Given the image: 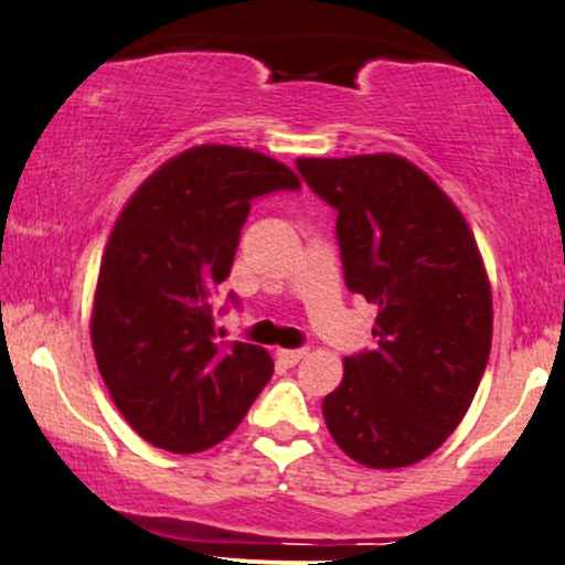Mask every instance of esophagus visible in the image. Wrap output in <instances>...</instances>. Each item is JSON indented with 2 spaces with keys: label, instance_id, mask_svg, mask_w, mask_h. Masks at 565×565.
<instances>
[{
  "label": "esophagus",
  "instance_id": "34e87169",
  "mask_svg": "<svg viewBox=\"0 0 565 565\" xmlns=\"http://www.w3.org/2000/svg\"><path fill=\"white\" fill-rule=\"evenodd\" d=\"M303 355H306V348H298V350H280V353H277V358H280V361L285 363V365H296V363H300L303 361Z\"/></svg>",
  "mask_w": 565,
  "mask_h": 565
}]
</instances>
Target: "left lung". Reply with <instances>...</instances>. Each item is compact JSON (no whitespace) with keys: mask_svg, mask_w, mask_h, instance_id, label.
I'll list each match as a JSON object with an SVG mask.
<instances>
[{"mask_svg":"<svg viewBox=\"0 0 565 565\" xmlns=\"http://www.w3.org/2000/svg\"><path fill=\"white\" fill-rule=\"evenodd\" d=\"M337 210L348 290L379 306L376 350L345 358L321 402L350 459L394 470L426 459L472 405L490 355L493 300L470 225L409 160L298 158Z\"/></svg>","mask_w":565,"mask_h":565,"instance_id":"obj_1","label":"left lung"}]
</instances>
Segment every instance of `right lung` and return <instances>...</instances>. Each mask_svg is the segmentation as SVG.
<instances>
[{"label": "right lung", "mask_w": 565, "mask_h": 565, "mask_svg": "<svg viewBox=\"0 0 565 565\" xmlns=\"http://www.w3.org/2000/svg\"><path fill=\"white\" fill-rule=\"evenodd\" d=\"M298 189V175L262 152L202 145L158 168L116 220L90 337L114 405L148 444L210 449L273 379L265 348L217 340L212 298L252 202ZM228 300L238 306L233 292Z\"/></svg>", "instance_id": "obj_1"}]
</instances>
